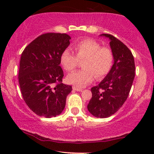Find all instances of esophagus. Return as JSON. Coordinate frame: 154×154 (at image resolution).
<instances>
[{
  "label": "esophagus",
  "instance_id": "1",
  "mask_svg": "<svg viewBox=\"0 0 154 154\" xmlns=\"http://www.w3.org/2000/svg\"><path fill=\"white\" fill-rule=\"evenodd\" d=\"M72 88H73L74 91H79V92H80V91H82V88H77V87H73Z\"/></svg>",
  "mask_w": 154,
  "mask_h": 154
}]
</instances>
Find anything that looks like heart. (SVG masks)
<instances>
[{
    "mask_svg": "<svg viewBox=\"0 0 154 154\" xmlns=\"http://www.w3.org/2000/svg\"><path fill=\"white\" fill-rule=\"evenodd\" d=\"M75 55L65 49L60 56V63L63 69L72 72L82 63V69L67 75L66 82L77 88H83L93 81L106 77L114 64V54L110 48L101 47V44L91 38L84 39L73 46Z\"/></svg>",
    "mask_w": 154,
    "mask_h": 154,
    "instance_id": "heart-1",
    "label": "heart"
}]
</instances>
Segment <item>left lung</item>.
Returning a JSON list of instances; mask_svg holds the SVG:
<instances>
[{"label":"left lung","mask_w":154,"mask_h":154,"mask_svg":"<svg viewBox=\"0 0 154 154\" xmlns=\"http://www.w3.org/2000/svg\"><path fill=\"white\" fill-rule=\"evenodd\" d=\"M109 38L114 62L110 72L91 88L92 98L88 105L90 113L95 117L106 118L116 113L128 98L135 78V60L132 52L122 42L113 35Z\"/></svg>","instance_id":"left-lung-1"}]
</instances>
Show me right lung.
<instances>
[{
  "label": "right lung",
  "mask_w": 154,
  "mask_h": 154,
  "mask_svg": "<svg viewBox=\"0 0 154 154\" xmlns=\"http://www.w3.org/2000/svg\"><path fill=\"white\" fill-rule=\"evenodd\" d=\"M69 35L45 33L23 51L19 83L24 100L37 115L51 118L64 109L71 85L62 83L63 72L60 56L69 45Z\"/></svg>",
  "instance_id": "obj_1"
}]
</instances>
